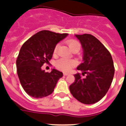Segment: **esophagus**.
<instances>
[{"label": "esophagus", "mask_w": 126, "mask_h": 126, "mask_svg": "<svg viewBox=\"0 0 126 126\" xmlns=\"http://www.w3.org/2000/svg\"><path fill=\"white\" fill-rule=\"evenodd\" d=\"M63 75H65V76H68L69 75H70V73H67V72H64V73H63Z\"/></svg>", "instance_id": "obj_1"}]
</instances>
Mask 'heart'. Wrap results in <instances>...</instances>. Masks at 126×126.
Instances as JSON below:
<instances>
[{"label":"heart","instance_id":"1","mask_svg":"<svg viewBox=\"0 0 126 126\" xmlns=\"http://www.w3.org/2000/svg\"><path fill=\"white\" fill-rule=\"evenodd\" d=\"M67 44H68L70 49L72 51L77 49L80 50V44H79V42H77L76 40H69L67 42ZM57 49H58V45H56L55 48H54V50H53V53L54 54L57 53ZM76 64H77V63H76V61L75 60L61 58V59L57 60L56 63H55V65H56L57 69H59V70H61V71H70L73 67H75Z\"/></svg>","mask_w":126,"mask_h":126}]
</instances>
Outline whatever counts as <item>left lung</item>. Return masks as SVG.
<instances>
[{
  "label": "left lung",
  "instance_id": "1",
  "mask_svg": "<svg viewBox=\"0 0 126 126\" xmlns=\"http://www.w3.org/2000/svg\"><path fill=\"white\" fill-rule=\"evenodd\" d=\"M83 49V62L77 69L86 74L74 75L75 82L69 86L73 97L82 103L90 105L101 99L113 80L114 67L110 52L93 35L75 34Z\"/></svg>",
  "mask_w": 126,
  "mask_h": 126
}]
</instances>
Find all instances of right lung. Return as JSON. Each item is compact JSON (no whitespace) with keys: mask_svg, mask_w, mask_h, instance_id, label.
Masks as SVG:
<instances>
[{"mask_svg":"<svg viewBox=\"0 0 126 126\" xmlns=\"http://www.w3.org/2000/svg\"><path fill=\"white\" fill-rule=\"evenodd\" d=\"M67 36V33L41 31L23 44L16 60L17 73L29 95L38 99L52 94L63 73L55 69L46 73L42 66L50 61L55 46Z\"/></svg>","mask_w":126,"mask_h":126,"instance_id":"add662e5","label":"right lung"}]
</instances>
